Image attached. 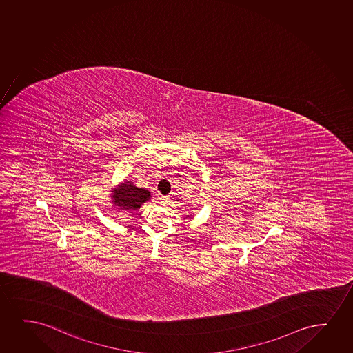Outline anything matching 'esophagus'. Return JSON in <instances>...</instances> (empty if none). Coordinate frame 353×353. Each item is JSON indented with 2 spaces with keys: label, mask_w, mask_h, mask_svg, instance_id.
<instances>
[{
  "label": "esophagus",
  "mask_w": 353,
  "mask_h": 353,
  "mask_svg": "<svg viewBox=\"0 0 353 353\" xmlns=\"http://www.w3.org/2000/svg\"><path fill=\"white\" fill-rule=\"evenodd\" d=\"M170 196H162L160 198V204L162 206H167L168 204H170Z\"/></svg>",
  "instance_id": "34e87169"
}]
</instances>
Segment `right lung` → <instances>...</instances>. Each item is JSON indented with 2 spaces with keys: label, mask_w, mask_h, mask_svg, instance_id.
Listing matches in <instances>:
<instances>
[{
  "label": "right lung",
  "mask_w": 353,
  "mask_h": 353,
  "mask_svg": "<svg viewBox=\"0 0 353 353\" xmlns=\"http://www.w3.org/2000/svg\"><path fill=\"white\" fill-rule=\"evenodd\" d=\"M110 192H112L110 194L112 204L117 210L128 212L139 210V208L152 198L150 191L147 188H137L131 180H124L118 185V188H112Z\"/></svg>",
  "instance_id": "add662e5"
}]
</instances>
